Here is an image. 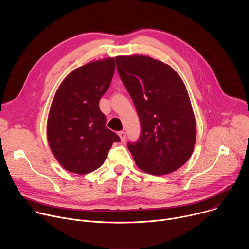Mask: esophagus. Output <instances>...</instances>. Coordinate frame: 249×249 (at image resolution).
I'll return each mask as SVG.
<instances>
[{
	"label": "esophagus",
	"instance_id": "1",
	"mask_svg": "<svg viewBox=\"0 0 249 249\" xmlns=\"http://www.w3.org/2000/svg\"><path fill=\"white\" fill-rule=\"evenodd\" d=\"M118 135H119L121 141L125 142V140H126V133L124 131H120V132H118Z\"/></svg>",
	"mask_w": 249,
	"mask_h": 249
}]
</instances>
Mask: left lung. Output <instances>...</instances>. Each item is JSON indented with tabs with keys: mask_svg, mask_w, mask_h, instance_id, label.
I'll return each mask as SVG.
<instances>
[{
	"mask_svg": "<svg viewBox=\"0 0 249 249\" xmlns=\"http://www.w3.org/2000/svg\"><path fill=\"white\" fill-rule=\"evenodd\" d=\"M116 67L140 118V137L127 144L136 164L155 175L178 169L190 158L196 140L182 80L168 65L147 56L117 57Z\"/></svg>",
	"mask_w": 249,
	"mask_h": 249,
	"instance_id": "8db88e82",
	"label": "left lung"
}]
</instances>
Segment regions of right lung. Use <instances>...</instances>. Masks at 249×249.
<instances>
[{
    "instance_id": "add662e5",
    "label": "right lung",
    "mask_w": 249,
    "mask_h": 249,
    "mask_svg": "<svg viewBox=\"0 0 249 249\" xmlns=\"http://www.w3.org/2000/svg\"><path fill=\"white\" fill-rule=\"evenodd\" d=\"M115 59L94 61L73 71L53 99L47 122L49 146L68 171L86 174L102 165L120 138L105 126L99 100L108 89Z\"/></svg>"
}]
</instances>
